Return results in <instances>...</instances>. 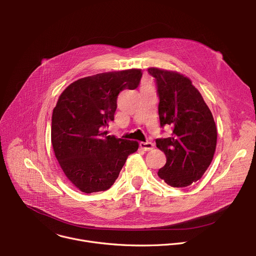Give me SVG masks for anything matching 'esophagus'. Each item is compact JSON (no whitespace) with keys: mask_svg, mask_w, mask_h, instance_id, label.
I'll list each match as a JSON object with an SVG mask.
<instances>
[{"mask_svg":"<svg viewBox=\"0 0 256 256\" xmlns=\"http://www.w3.org/2000/svg\"><path fill=\"white\" fill-rule=\"evenodd\" d=\"M140 149H142L144 151H151V150H153V148H154V144L151 142H140Z\"/></svg>","mask_w":256,"mask_h":256,"instance_id":"1","label":"esophagus"}]
</instances>
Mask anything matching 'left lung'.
<instances>
[{"instance_id": "1", "label": "left lung", "mask_w": 256, "mask_h": 256, "mask_svg": "<svg viewBox=\"0 0 256 256\" xmlns=\"http://www.w3.org/2000/svg\"><path fill=\"white\" fill-rule=\"evenodd\" d=\"M159 97L161 128L169 126V138L156 140L166 155L158 175L172 188H186L208 168L216 146V128L210 108L192 81L176 72L148 68Z\"/></svg>"}]
</instances>
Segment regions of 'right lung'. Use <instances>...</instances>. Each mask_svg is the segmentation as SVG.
I'll use <instances>...</instances> for the list:
<instances>
[{
    "label": "right lung",
    "instance_id": "right-lung-1",
    "mask_svg": "<svg viewBox=\"0 0 256 256\" xmlns=\"http://www.w3.org/2000/svg\"><path fill=\"white\" fill-rule=\"evenodd\" d=\"M138 68L109 72L80 79L60 94L52 118V144L68 179L86 194L104 192L118 179L138 142L107 136L118 96L138 88Z\"/></svg>",
    "mask_w": 256,
    "mask_h": 256
}]
</instances>
